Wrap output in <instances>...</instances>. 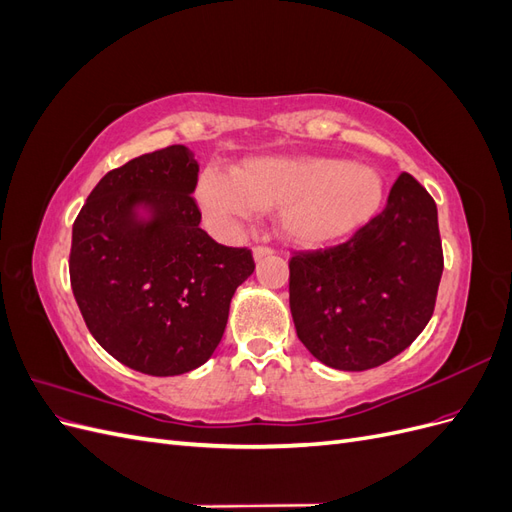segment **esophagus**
Wrapping results in <instances>:
<instances>
[{"label": "esophagus", "mask_w": 512, "mask_h": 512, "mask_svg": "<svg viewBox=\"0 0 512 512\" xmlns=\"http://www.w3.org/2000/svg\"><path fill=\"white\" fill-rule=\"evenodd\" d=\"M254 260L256 262H260V260H265V258H269L271 254H273V250L271 247H265V245H258V247H254Z\"/></svg>", "instance_id": "obj_1"}]
</instances>
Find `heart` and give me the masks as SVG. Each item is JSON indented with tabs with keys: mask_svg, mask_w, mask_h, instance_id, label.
I'll list each match as a JSON object with an SVG mask.
<instances>
[{
	"mask_svg": "<svg viewBox=\"0 0 512 512\" xmlns=\"http://www.w3.org/2000/svg\"><path fill=\"white\" fill-rule=\"evenodd\" d=\"M196 203L218 235L275 207L280 235L305 247L333 245L376 218L384 179L376 168L327 156H262L228 173L205 170Z\"/></svg>",
	"mask_w": 512,
	"mask_h": 512,
	"instance_id": "1",
	"label": "heart"
}]
</instances>
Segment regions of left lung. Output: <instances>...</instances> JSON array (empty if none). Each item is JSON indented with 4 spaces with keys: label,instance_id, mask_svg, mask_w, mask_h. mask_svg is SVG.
Listing matches in <instances>:
<instances>
[{
    "label": "left lung",
    "instance_id": "obj_1",
    "mask_svg": "<svg viewBox=\"0 0 512 512\" xmlns=\"http://www.w3.org/2000/svg\"><path fill=\"white\" fill-rule=\"evenodd\" d=\"M442 269L436 203L401 173L384 211L350 241L290 260L294 329L324 365L378 367L427 327Z\"/></svg>",
    "mask_w": 512,
    "mask_h": 512
}]
</instances>
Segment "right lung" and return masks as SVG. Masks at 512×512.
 Wrapping results in <instances>:
<instances>
[{
  "instance_id": "obj_1",
  "label": "right lung",
  "mask_w": 512,
  "mask_h": 512,
  "mask_svg": "<svg viewBox=\"0 0 512 512\" xmlns=\"http://www.w3.org/2000/svg\"><path fill=\"white\" fill-rule=\"evenodd\" d=\"M198 162L185 145L106 173L72 226L70 284L89 333L130 369L179 376L222 342L252 252L215 243L192 198Z\"/></svg>"
}]
</instances>
